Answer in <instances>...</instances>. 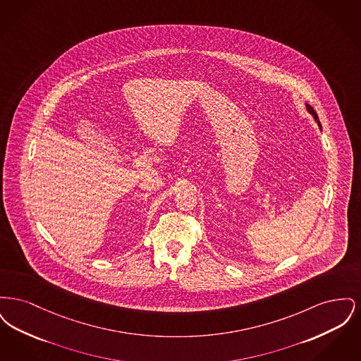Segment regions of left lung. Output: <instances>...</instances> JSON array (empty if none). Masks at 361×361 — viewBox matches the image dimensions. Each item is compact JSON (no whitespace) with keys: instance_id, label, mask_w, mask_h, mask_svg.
<instances>
[{"instance_id":"left-lung-1","label":"left lung","mask_w":361,"mask_h":361,"mask_svg":"<svg viewBox=\"0 0 361 361\" xmlns=\"http://www.w3.org/2000/svg\"><path fill=\"white\" fill-rule=\"evenodd\" d=\"M306 109H307V112H309L310 115L314 118V121H317V124H318V127L319 128H322V126H321V121H319V118H318V115H317V112L314 111V108L309 105V104L306 103Z\"/></svg>"}]
</instances>
